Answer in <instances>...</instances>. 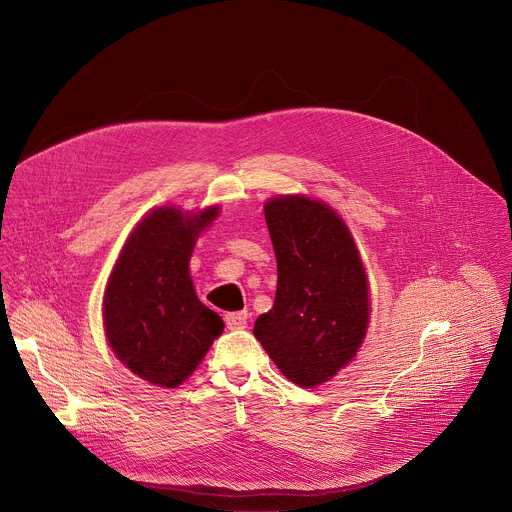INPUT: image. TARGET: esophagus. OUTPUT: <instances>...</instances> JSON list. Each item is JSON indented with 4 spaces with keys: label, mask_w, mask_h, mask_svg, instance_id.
Here are the masks:
<instances>
[{
    "label": "esophagus",
    "mask_w": 512,
    "mask_h": 512,
    "mask_svg": "<svg viewBox=\"0 0 512 512\" xmlns=\"http://www.w3.org/2000/svg\"><path fill=\"white\" fill-rule=\"evenodd\" d=\"M226 325H228V329H244L248 325V313L246 311L228 313L226 315Z\"/></svg>",
    "instance_id": "34e87169"
}]
</instances>
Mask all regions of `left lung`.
Masks as SVG:
<instances>
[{
	"instance_id": "left-lung-1",
	"label": "left lung",
	"mask_w": 512,
	"mask_h": 512,
	"mask_svg": "<svg viewBox=\"0 0 512 512\" xmlns=\"http://www.w3.org/2000/svg\"><path fill=\"white\" fill-rule=\"evenodd\" d=\"M276 254L274 306L254 335L300 387H315L347 365L367 331V278L345 222L321 201L288 195L264 206Z\"/></svg>"
}]
</instances>
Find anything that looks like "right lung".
<instances>
[{
    "mask_svg": "<svg viewBox=\"0 0 512 512\" xmlns=\"http://www.w3.org/2000/svg\"><path fill=\"white\" fill-rule=\"evenodd\" d=\"M216 212L153 210L133 230L109 278L102 302L109 345L149 383H183L224 331L222 317L197 298L189 276L195 238Z\"/></svg>",
    "mask_w": 512,
    "mask_h": 512,
    "instance_id": "1",
    "label": "right lung"
}]
</instances>
